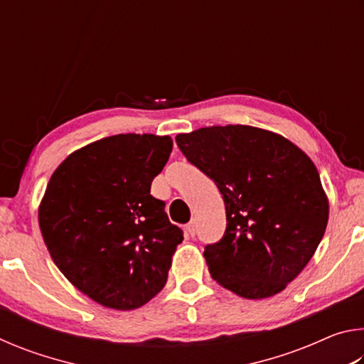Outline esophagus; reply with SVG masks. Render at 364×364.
I'll use <instances>...</instances> for the list:
<instances>
[{"label":"esophagus","instance_id":"34e87169","mask_svg":"<svg viewBox=\"0 0 364 364\" xmlns=\"http://www.w3.org/2000/svg\"><path fill=\"white\" fill-rule=\"evenodd\" d=\"M184 231H186L188 236L194 237L196 236V225H194V221H189V223L184 226Z\"/></svg>","mask_w":364,"mask_h":364}]
</instances>
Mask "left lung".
<instances>
[{"instance_id": "obj_1", "label": "left lung", "mask_w": 364, "mask_h": 364, "mask_svg": "<svg viewBox=\"0 0 364 364\" xmlns=\"http://www.w3.org/2000/svg\"><path fill=\"white\" fill-rule=\"evenodd\" d=\"M175 139L225 200L223 237L204 250L212 278L245 299L284 291L328 225L315 164L289 139L247 125L199 128Z\"/></svg>"}]
</instances>
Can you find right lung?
<instances>
[{
  "instance_id": "add662e5",
  "label": "right lung",
  "mask_w": 364,
  "mask_h": 364,
  "mask_svg": "<svg viewBox=\"0 0 364 364\" xmlns=\"http://www.w3.org/2000/svg\"><path fill=\"white\" fill-rule=\"evenodd\" d=\"M173 149L170 136L115 134L70 154L48 183L38 220L54 263L104 306H143L167 282L183 231L151 184Z\"/></svg>"
}]
</instances>
